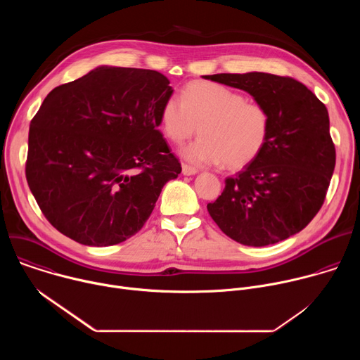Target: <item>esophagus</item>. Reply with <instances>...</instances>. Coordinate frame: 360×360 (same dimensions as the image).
<instances>
[{
  "mask_svg": "<svg viewBox=\"0 0 360 360\" xmlns=\"http://www.w3.org/2000/svg\"><path fill=\"white\" fill-rule=\"evenodd\" d=\"M182 174L184 175H195V174H198V169L195 168V167H191V165H188V164H182Z\"/></svg>",
  "mask_w": 360,
  "mask_h": 360,
  "instance_id": "esophagus-1",
  "label": "esophagus"
}]
</instances>
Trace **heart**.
<instances>
[{"instance_id":"1","label":"heart","mask_w":360,"mask_h":360,"mask_svg":"<svg viewBox=\"0 0 360 360\" xmlns=\"http://www.w3.org/2000/svg\"><path fill=\"white\" fill-rule=\"evenodd\" d=\"M164 134L181 143L196 132L200 136L181 149L196 165L224 162L229 169L252 164L268 143L272 118L259 102L218 82L196 81L185 86L182 99L171 95L160 112Z\"/></svg>"}]
</instances>
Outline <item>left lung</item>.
Returning <instances> with one entry per match:
<instances>
[{
	"label": "left lung",
	"instance_id": "8db88e82",
	"mask_svg": "<svg viewBox=\"0 0 360 360\" xmlns=\"http://www.w3.org/2000/svg\"><path fill=\"white\" fill-rule=\"evenodd\" d=\"M246 91L272 118L261 155L233 178L208 212L221 231L248 246H266L300 232L322 208L336 150L325 104L302 82L266 72L203 75Z\"/></svg>",
	"mask_w": 360,
	"mask_h": 360
}]
</instances>
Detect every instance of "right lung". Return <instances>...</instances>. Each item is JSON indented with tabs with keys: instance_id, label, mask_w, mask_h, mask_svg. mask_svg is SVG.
Returning a JSON list of instances; mask_svg holds the SVG:
<instances>
[{
	"instance_id": "right-lung-1",
	"label": "right lung",
	"mask_w": 360,
	"mask_h": 360,
	"mask_svg": "<svg viewBox=\"0 0 360 360\" xmlns=\"http://www.w3.org/2000/svg\"><path fill=\"white\" fill-rule=\"evenodd\" d=\"M172 92L158 71L98 67L46 95L30 125L25 176L57 231L88 246L141 231L182 171L158 129Z\"/></svg>"
}]
</instances>
